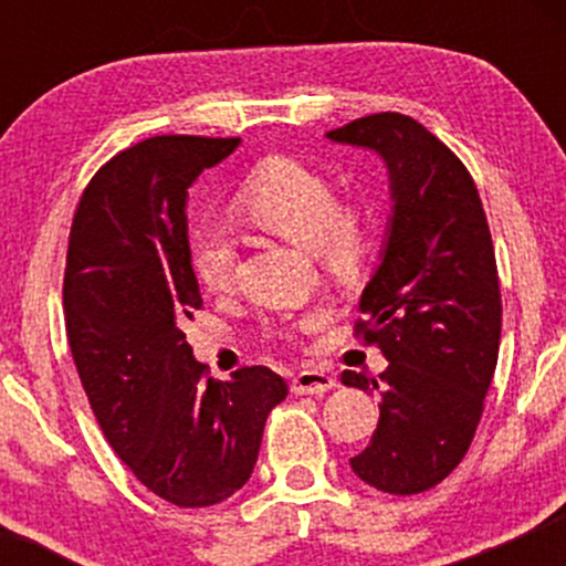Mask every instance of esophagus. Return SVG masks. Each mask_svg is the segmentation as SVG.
<instances>
[{
	"label": "esophagus",
	"instance_id": "1",
	"mask_svg": "<svg viewBox=\"0 0 566 566\" xmlns=\"http://www.w3.org/2000/svg\"><path fill=\"white\" fill-rule=\"evenodd\" d=\"M335 388L333 375L322 369H303L292 378V394H327Z\"/></svg>",
	"mask_w": 566,
	"mask_h": 566
}]
</instances>
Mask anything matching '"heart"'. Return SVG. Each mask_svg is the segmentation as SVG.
Listing matches in <instances>:
<instances>
[{
	"label": "heart",
	"mask_w": 566,
	"mask_h": 566,
	"mask_svg": "<svg viewBox=\"0 0 566 566\" xmlns=\"http://www.w3.org/2000/svg\"><path fill=\"white\" fill-rule=\"evenodd\" d=\"M247 223L279 239L314 250L333 274H350L365 255L367 233L359 212L343 210L329 175L295 157L261 161L233 199ZM233 242L223 229L199 231L191 242V269L205 290H223L233 274ZM319 322L305 316L303 327Z\"/></svg>",
	"instance_id": "heart-1"
}]
</instances>
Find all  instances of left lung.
<instances>
[{"label":"left lung","mask_w":566,"mask_h":566,"mask_svg":"<svg viewBox=\"0 0 566 566\" xmlns=\"http://www.w3.org/2000/svg\"><path fill=\"white\" fill-rule=\"evenodd\" d=\"M327 138L380 154L394 201L356 322L388 367L380 380L343 373L346 386L380 391L378 428L350 469L388 495H418L465 458L495 375L503 305L490 226L463 161L412 116H361Z\"/></svg>","instance_id":"8db88e82"}]
</instances>
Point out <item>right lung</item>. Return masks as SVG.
Instances as JSON below:
<instances>
[{
  "instance_id": "obj_1",
  "label": "right lung",
  "mask_w": 566,
  "mask_h": 566,
  "mask_svg": "<svg viewBox=\"0 0 566 566\" xmlns=\"http://www.w3.org/2000/svg\"><path fill=\"white\" fill-rule=\"evenodd\" d=\"M239 143L157 135L119 151L84 188L69 237L63 311L84 394L122 463L180 509L242 490L287 396L269 367L207 378L184 333L201 308L188 186Z\"/></svg>"
}]
</instances>
